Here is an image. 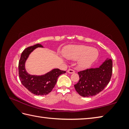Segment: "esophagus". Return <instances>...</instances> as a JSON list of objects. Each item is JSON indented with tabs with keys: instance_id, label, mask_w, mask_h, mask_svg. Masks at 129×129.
Listing matches in <instances>:
<instances>
[{
	"instance_id": "34e87169",
	"label": "esophagus",
	"mask_w": 129,
	"mask_h": 129,
	"mask_svg": "<svg viewBox=\"0 0 129 129\" xmlns=\"http://www.w3.org/2000/svg\"><path fill=\"white\" fill-rule=\"evenodd\" d=\"M67 72L68 73H70V74H72V73H75V71H74V70H73V69H69L67 71Z\"/></svg>"
}]
</instances>
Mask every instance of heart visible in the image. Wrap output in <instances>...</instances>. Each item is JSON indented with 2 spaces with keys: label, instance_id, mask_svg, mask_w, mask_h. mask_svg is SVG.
I'll return each mask as SVG.
<instances>
[{
  "label": "heart",
  "instance_id": "1",
  "mask_svg": "<svg viewBox=\"0 0 129 129\" xmlns=\"http://www.w3.org/2000/svg\"><path fill=\"white\" fill-rule=\"evenodd\" d=\"M64 56L68 59L78 60V66L82 69L90 67L99 56L96 49L83 45H71L63 51Z\"/></svg>",
  "mask_w": 129,
  "mask_h": 129
}]
</instances>
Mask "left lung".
<instances>
[{
	"label": "left lung",
	"instance_id": "left-lung-1",
	"mask_svg": "<svg viewBox=\"0 0 129 129\" xmlns=\"http://www.w3.org/2000/svg\"><path fill=\"white\" fill-rule=\"evenodd\" d=\"M112 59L107 58L99 68L86 69L78 72L80 80L75 88L80 95L89 97L97 95L108 85L112 75Z\"/></svg>",
	"mask_w": 129,
	"mask_h": 129
}]
</instances>
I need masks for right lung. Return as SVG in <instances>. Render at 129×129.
Here are the masks:
<instances>
[{"label": "right lung", "mask_w": 129, "mask_h": 129, "mask_svg": "<svg viewBox=\"0 0 129 129\" xmlns=\"http://www.w3.org/2000/svg\"><path fill=\"white\" fill-rule=\"evenodd\" d=\"M38 47H43L37 44L25 49L21 54L19 62V76L21 84L30 92L35 95H44L49 93L55 86L58 76L66 73L59 69H54L44 75H30L25 69V62L29 54Z\"/></svg>", "instance_id": "add662e5"}]
</instances>
